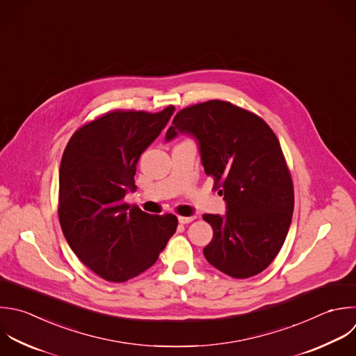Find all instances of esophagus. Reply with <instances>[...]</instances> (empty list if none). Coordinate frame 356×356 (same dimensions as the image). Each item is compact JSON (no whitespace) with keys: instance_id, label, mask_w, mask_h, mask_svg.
I'll return each instance as SVG.
<instances>
[{"instance_id":"1","label":"esophagus","mask_w":356,"mask_h":356,"mask_svg":"<svg viewBox=\"0 0 356 356\" xmlns=\"http://www.w3.org/2000/svg\"><path fill=\"white\" fill-rule=\"evenodd\" d=\"M195 220V216H191V217H184V216H179L178 217V221H179V224H189V222H192Z\"/></svg>"}]
</instances>
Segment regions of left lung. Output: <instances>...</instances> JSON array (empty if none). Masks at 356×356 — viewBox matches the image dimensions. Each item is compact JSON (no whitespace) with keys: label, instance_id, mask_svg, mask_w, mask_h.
Returning a JSON list of instances; mask_svg holds the SVG:
<instances>
[{"label":"left lung","instance_id":"8db88e82","mask_svg":"<svg viewBox=\"0 0 356 356\" xmlns=\"http://www.w3.org/2000/svg\"><path fill=\"white\" fill-rule=\"evenodd\" d=\"M192 136L227 213L204 214L213 239L207 261L234 278L261 273L278 254L293 211V186L280 142L257 115L210 100L181 110L165 134Z\"/></svg>","mask_w":356,"mask_h":356}]
</instances>
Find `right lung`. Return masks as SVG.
Masks as SVG:
<instances>
[{"mask_svg": "<svg viewBox=\"0 0 356 356\" xmlns=\"http://www.w3.org/2000/svg\"><path fill=\"white\" fill-rule=\"evenodd\" d=\"M111 111L78 129L60 167L58 216L63 232L85 266L107 281L124 282L152 267L174 235L172 214L129 206L140 154L174 114Z\"/></svg>", "mask_w": 356, "mask_h": 356, "instance_id": "obj_1", "label": "right lung"}]
</instances>
